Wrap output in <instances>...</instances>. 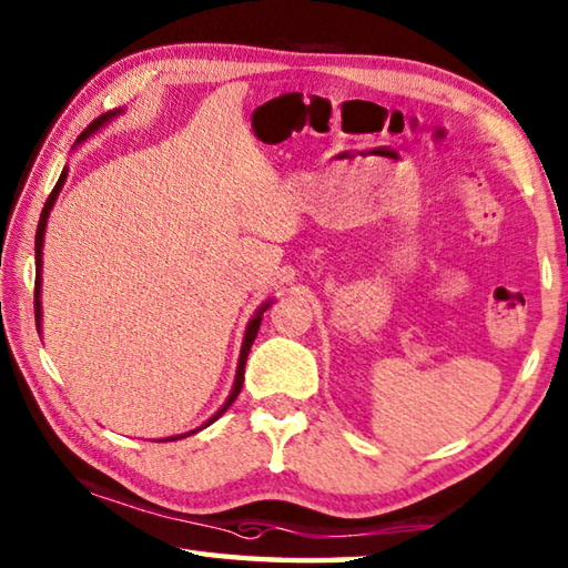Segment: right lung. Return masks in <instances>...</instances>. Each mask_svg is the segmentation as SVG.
<instances>
[{
	"instance_id": "right-lung-1",
	"label": "right lung",
	"mask_w": 568,
	"mask_h": 568,
	"mask_svg": "<svg viewBox=\"0 0 568 568\" xmlns=\"http://www.w3.org/2000/svg\"><path fill=\"white\" fill-rule=\"evenodd\" d=\"M114 112H110V114H100L98 120H92L90 124H88V130H84L80 138H77V142H82L84 138H90V132H94L98 128H102L104 122H108L110 118H112ZM64 178H67V170L62 172L60 175V180H57V185H54V190L50 192V197H47V203H44V207H42V215H40V225H37V235H34V263H37V277H34V318H37V328H40V318H42V305H40V285H42V240H44V225H47V217H50V210H52V205H54V200H57V195H60V190H62V185H64ZM267 305H263L261 311L255 313V318L250 321V325H247V331H245V341H243V351H240V363H237V376H235V386H233V393H230V398L225 400V406L220 408L213 418H210L205 426H210V423L213 420H217L220 416H223V413L233 406L235 403V398H237V393H240V388H243V376H245V361H247V353H250V345H253V341H255V335H257V328H261V321H263V311H265ZM205 426H200V428H205ZM197 428V430H200ZM197 430H190V434H197ZM190 434H182V436H172V438H165V440H180V438H185V436H190Z\"/></svg>"
}]
</instances>
